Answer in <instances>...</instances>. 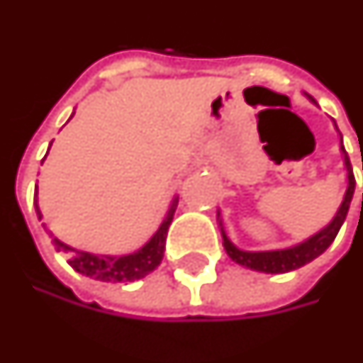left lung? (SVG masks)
<instances>
[{
    "label": "left lung",
    "mask_w": 363,
    "mask_h": 363,
    "mask_svg": "<svg viewBox=\"0 0 363 363\" xmlns=\"http://www.w3.org/2000/svg\"><path fill=\"white\" fill-rule=\"evenodd\" d=\"M308 98V96H306ZM311 100V98H308ZM313 102V100H311ZM336 128V123H334ZM338 129V128H336ZM340 153L344 157V169H346V192L342 196V202L336 214L332 216V220L328 224L320 228L318 232H314L313 235H308L303 242L295 243V245H289V247H281V250H267V252H247V250H242L238 247L228 234H225L224 224H222V218H220V210H218V225H220V234H222V240H224V250L228 253V257L232 261H235L238 265L242 267H247L252 271H261V273H287V271H295L298 267H303L306 263H311L313 259H316L320 253H324L330 243L334 242V238L338 234V230L344 224L346 220V214H348L350 202H352V196H354V189H356V181H354V173H352V164H350L348 153L342 145L340 138ZM363 169V167H362ZM362 202H363V192H362Z\"/></svg>",
    "instance_id": "left-lung-1"
}]
</instances>
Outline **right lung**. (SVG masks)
<instances>
[{"label":"right lung","mask_w":363,"mask_h":363,"mask_svg":"<svg viewBox=\"0 0 363 363\" xmlns=\"http://www.w3.org/2000/svg\"><path fill=\"white\" fill-rule=\"evenodd\" d=\"M177 204H179V196L174 194L171 204H169V210L164 214L163 222L157 228L155 234L151 235L149 242L143 243L138 252L125 253V255H106V253H92L84 252V250H76L72 245H68V243L60 242L58 238H55L52 232H50V238H52V243H55V247H57L58 252H65L70 255V259H68L70 267L78 271L80 275H84V277L96 279V281H108V283L138 281V279H143L145 275H149L151 271H155L159 267L161 259H163L167 230H169V225L173 222ZM35 210H37L39 220H43L39 202H37V186H35Z\"/></svg>","instance_id":"add662e5"}]
</instances>
